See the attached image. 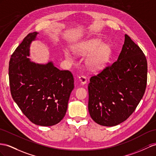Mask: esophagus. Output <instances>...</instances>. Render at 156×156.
I'll return each mask as SVG.
<instances>
[{
    "label": "esophagus",
    "instance_id": "esophagus-1",
    "mask_svg": "<svg viewBox=\"0 0 156 156\" xmlns=\"http://www.w3.org/2000/svg\"><path fill=\"white\" fill-rule=\"evenodd\" d=\"M78 79H79V81L80 82L82 85L85 84V83H86V82H87V79H86V78L85 76H79Z\"/></svg>",
    "mask_w": 156,
    "mask_h": 156
}]
</instances>
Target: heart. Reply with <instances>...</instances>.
Returning <instances> with one entry per match:
<instances>
[{"label": "heart", "instance_id": "b5f03b06", "mask_svg": "<svg viewBox=\"0 0 156 156\" xmlns=\"http://www.w3.org/2000/svg\"><path fill=\"white\" fill-rule=\"evenodd\" d=\"M74 51L82 55H87L86 65L91 70H99L104 68L108 63L111 54V47L105 44L101 39L94 38L77 44ZM65 57L71 61L73 58L70 53L65 51Z\"/></svg>", "mask_w": 156, "mask_h": 156}]
</instances>
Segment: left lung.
<instances>
[{"label": "left lung", "mask_w": 156, "mask_h": 156, "mask_svg": "<svg viewBox=\"0 0 156 156\" xmlns=\"http://www.w3.org/2000/svg\"><path fill=\"white\" fill-rule=\"evenodd\" d=\"M125 37L117 61L90 80L88 111L91 119L102 126L126 121L146 90V58L129 35Z\"/></svg>", "instance_id": "obj_1"}]
</instances>
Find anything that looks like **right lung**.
Instances as JSON below:
<instances>
[{"label": "right lung", "mask_w": 156, "mask_h": 156, "mask_svg": "<svg viewBox=\"0 0 156 156\" xmlns=\"http://www.w3.org/2000/svg\"><path fill=\"white\" fill-rule=\"evenodd\" d=\"M39 33H30L12 55L9 62L10 92L14 101L31 122L49 126L58 123L66 113L74 89L70 71L61 70L52 61H30V45Z\"/></svg>", "instance_id": "obj_1"}]
</instances>
